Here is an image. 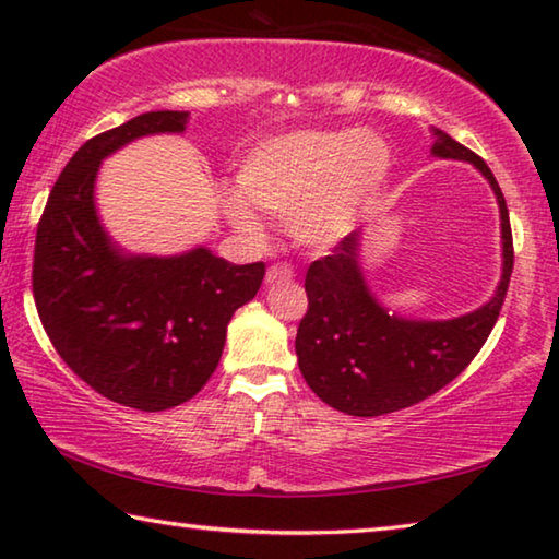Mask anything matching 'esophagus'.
I'll use <instances>...</instances> for the list:
<instances>
[{
	"label": "esophagus",
	"instance_id": "obj_1",
	"mask_svg": "<svg viewBox=\"0 0 559 559\" xmlns=\"http://www.w3.org/2000/svg\"><path fill=\"white\" fill-rule=\"evenodd\" d=\"M296 276V271H293L290 263H273L266 271V283H281V281H290Z\"/></svg>",
	"mask_w": 559,
	"mask_h": 559
}]
</instances>
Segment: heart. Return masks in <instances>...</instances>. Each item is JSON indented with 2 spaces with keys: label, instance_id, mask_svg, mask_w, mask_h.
<instances>
[{
  "label": "heart",
  "instance_id": "obj_1",
  "mask_svg": "<svg viewBox=\"0 0 559 559\" xmlns=\"http://www.w3.org/2000/svg\"><path fill=\"white\" fill-rule=\"evenodd\" d=\"M390 169V150L372 132L293 130L253 147L236 173V192L269 219L290 224L302 243L330 246L349 231ZM226 214L259 236L239 200Z\"/></svg>",
  "mask_w": 559,
  "mask_h": 559
}]
</instances>
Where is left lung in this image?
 <instances>
[{"instance_id": "obj_1", "label": "left lung", "mask_w": 559, "mask_h": 559, "mask_svg": "<svg viewBox=\"0 0 559 559\" xmlns=\"http://www.w3.org/2000/svg\"><path fill=\"white\" fill-rule=\"evenodd\" d=\"M431 153L466 159L493 187L503 226V278L484 308L453 320H404L377 306L357 266V234L310 263L308 310L296 335L298 367L310 390L349 416H382L427 400L466 370L493 330L513 273V231L506 197L476 153L443 130Z\"/></svg>"}]
</instances>
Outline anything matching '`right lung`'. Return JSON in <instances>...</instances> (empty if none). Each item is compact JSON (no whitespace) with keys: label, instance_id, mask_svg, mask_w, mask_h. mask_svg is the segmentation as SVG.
I'll return each mask as SVG.
<instances>
[{"label":"right lung","instance_id":"1","mask_svg":"<svg viewBox=\"0 0 559 559\" xmlns=\"http://www.w3.org/2000/svg\"><path fill=\"white\" fill-rule=\"evenodd\" d=\"M187 112H143L79 147L36 226L32 288L41 325L73 374L110 402L163 412L202 390L219 365L226 325L266 276L194 249L120 257L98 224L100 159L150 132H182Z\"/></svg>","mask_w":559,"mask_h":559}]
</instances>
